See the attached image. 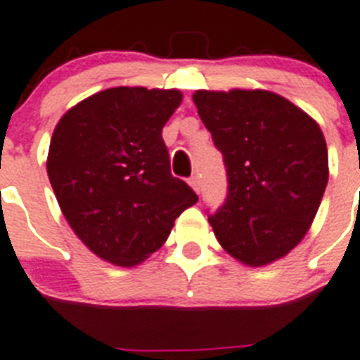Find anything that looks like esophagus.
Wrapping results in <instances>:
<instances>
[{
	"label": "esophagus",
	"mask_w": 360,
	"mask_h": 360,
	"mask_svg": "<svg viewBox=\"0 0 360 360\" xmlns=\"http://www.w3.org/2000/svg\"><path fill=\"white\" fill-rule=\"evenodd\" d=\"M188 183H190V186H192V188H194L195 192H198V194H199V190H201V181H199L198 175H192Z\"/></svg>",
	"instance_id": "obj_1"
}]
</instances>
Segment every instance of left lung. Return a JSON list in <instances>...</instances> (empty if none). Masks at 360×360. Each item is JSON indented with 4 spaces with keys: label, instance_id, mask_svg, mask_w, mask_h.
I'll return each instance as SVG.
<instances>
[{
    "label": "left lung",
    "instance_id": "obj_1",
    "mask_svg": "<svg viewBox=\"0 0 360 360\" xmlns=\"http://www.w3.org/2000/svg\"><path fill=\"white\" fill-rule=\"evenodd\" d=\"M194 102L226 168L225 203L208 216L217 241L250 267L282 258L306 236L328 185L319 124L264 89L195 91Z\"/></svg>",
    "mask_w": 360,
    "mask_h": 360
}]
</instances>
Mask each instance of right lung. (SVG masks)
Here are the masks:
<instances>
[{
    "mask_svg": "<svg viewBox=\"0 0 360 360\" xmlns=\"http://www.w3.org/2000/svg\"><path fill=\"white\" fill-rule=\"evenodd\" d=\"M181 101L177 89L111 87L71 108L54 128L47 157L54 195L75 234L111 264H141L198 201L172 175L162 141Z\"/></svg>",
    "mask_w": 360,
    "mask_h": 360,
    "instance_id": "1",
    "label": "right lung"
}]
</instances>
